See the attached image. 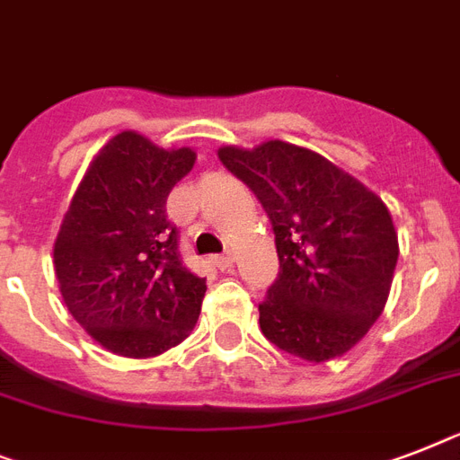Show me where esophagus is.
I'll use <instances>...</instances> for the list:
<instances>
[{
  "instance_id": "obj_1",
  "label": "esophagus",
  "mask_w": 460,
  "mask_h": 460,
  "mask_svg": "<svg viewBox=\"0 0 460 460\" xmlns=\"http://www.w3.org/2000/svg\"><path fill=\"white\" fill-rule=\"evenodd\" d=\"M212 262H215V267H217L219 271H226V269L234 267V255H231V252H224V255L215 257Z\"/></svg>"
}]
</instances>
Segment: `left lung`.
<instances>
[{"mask_svg": "<svg viewBox=\"0 0 460 460\" xmlns=\"http://www.w3.org/2000/svg\"><path fill=\"white\" fill-rule=\"evenodd\" d=\"M217 155L255 193L274 229L281 271L260 305L262 333L314 364L349 352L383 314L397 267L387 205L302 146L274 139L222 146Z\"/></svg>", "mask_w": 460, "mask_h": 460, "instance_id": "8db88e82", "label": "left lung"}]
</instances>
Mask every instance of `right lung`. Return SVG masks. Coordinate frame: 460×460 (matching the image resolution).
I'll use <instances>...</instances> for the list:
<instances>
[{
  "label": "right lung",
  "mask_w": 460,
  "mask_h": 460,
  "mask_svg": "<svg viewBox=\"0 0 460 460\" xmlns=\"http://www.w3.org/2000/svg\"><path fill=\"white\" fill-rule=\"evenodd\" d=\"M196 163L191 148H160L120 132L89 163L54 243V269L73 319L103 349L148 359L196 326L205 279L177 250L165 203Z\"/></svg>",
  "instance_id": "right-lung-1"
}]
</instances>
